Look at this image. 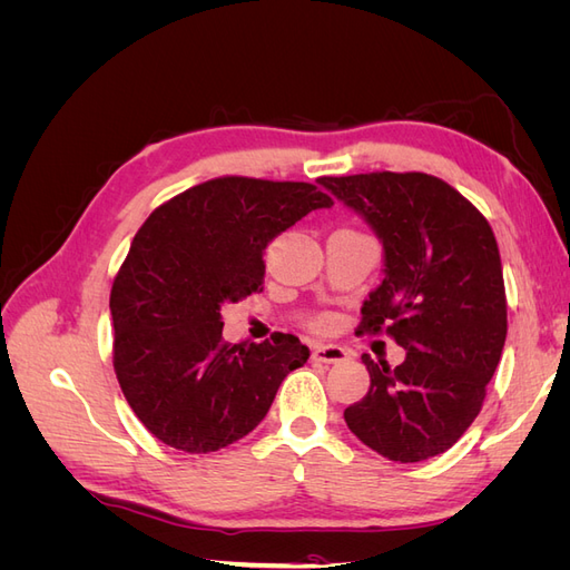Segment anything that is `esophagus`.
<instances>
[{
	"mask_svg": "<svg viewBox=\"0 0 570 570\" xmlns=\"http://www.w3.org/2000/svg\"><path fill=\"white\" fill-rule=\"evenodd\" d=\"M312 356L316 361H323V364H337V361L347 358V352H344L342 347H337V344H318Z\"/></svg>",
	"mask_w": 570,
	"mask_h": 570,
	"instance_id": "obj_1",
	"label": "esophagus"
}]
</instances>
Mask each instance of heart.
Returning a JSON list of instances; mask_svg holds the SVG:
<instances>
[{
    "label": "heart",
    "instance_id": "b5f03b06",
    "mask_svg": "<svg viewBox=\"0 0 570 570\" xmlns=\"http://www.w3.org/2000/svg\"><path fill=\"white\" fill-rule=\"evenodd\" d=\"M318 325H321V323H318Z\"/></svg>",
    "mask_w": 570,
    "mask_h": 570
}]
</instances>
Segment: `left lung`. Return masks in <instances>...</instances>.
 I'll return each mask as SVG.
<instances>
[{
  "mask_svg": "<svg viewBox=\"0 0 570 570\" xmlns=\"http://www.w3.org/2000/svg\"><path fill=\"white\" fill-rule=\"evenodd\" d=\"M385 249V278L361 306L356 335L387 333L396 368L364 354L371 387L344 409L352 433L390 461L438 456L480 413L507 340L502 258L488 218L428 174L325 176Z\"/></svg>",
  "mask_w": 570,
  "mask_h": 570,
  "instance_id": "8db88e82",
  "label": "left lung"
}]
</instances>
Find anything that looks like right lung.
<instances>
[{"instance_id": "1", "label": "right lung", "mask_w": 570, "mask_h": 570, "mask_svg": "<svg viewBox=\"0 0 570 570\" xmlns=\"http://www.w3.org/2000/svg\"><path fill=\"white\" fill-rule=\"evenodd\" d=\"M333 199L312 183L214 178L168 199L137 230L111 287L114 371L154 438L209 454L264 421L289 371L295 335L228 344L220 306L264 285V249Z\"/></svg>"}]
</instances>
